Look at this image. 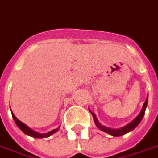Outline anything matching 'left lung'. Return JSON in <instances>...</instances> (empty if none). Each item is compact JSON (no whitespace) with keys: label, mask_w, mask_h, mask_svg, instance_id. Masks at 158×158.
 <instances>
[{"label":"left lung","mask_w":158,"mask_h":158,"mask_svg":"<svg viewBox=\"0 0 158 158\" xmlns=\"http://www.w3.org/2000/svg\"><path fill=\"white\" fill-rule=\"evenodd\" d=\"M147 103H148V97L146 98V101L144 102L143 105V107H142V110L141 112L139 113V114L131 122H130L129 124H127V126H125V127H121V128H118V129H112V128H108V127H103L102 125H101L99 121H98V119L96 118V116H95V114L92 113L91 111H90V113L92 114L94 117V121L95 123V125H96V127L100 129V130H102V131H105L106 133H108V134H110V135L114 136V137H119V136H122L125 135V134H127L128 133L129 131H131L133 129H135L137 126L139 125L140 121L142 120V118H143V115H144V113H145V109H146V106H147Z\"/></svg>","instance_id":"left-lung-1"}]
</instances>
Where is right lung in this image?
<instances>
[{"label":"right lung","mask_w":158,"mask_h":158,"mask_svg":"<svg viewBox=\"0 0 158 158\" xmlns=\"http://www.w3.org/2000/svg\"><path fill=\"white\" fill-rule=\"evenodd\" d=\"M12 116H13V118L15 119L16 125L18 126V127H19V129H20L25 134H27V135L28 136H31L32 138H37V139L48 138V137L52 136V134H54L55 132H56V131H58V129H59V127H58V128H56V129H54V130H52V131H49L47 133H39V132H37V131H34L33 130H31L30 127H28L27 125H25L24 123H22L20 120H19L18 118L15 117V114H13V113H12Z\"/></svg>","instance_id":"obj_1"}]
</instances>
